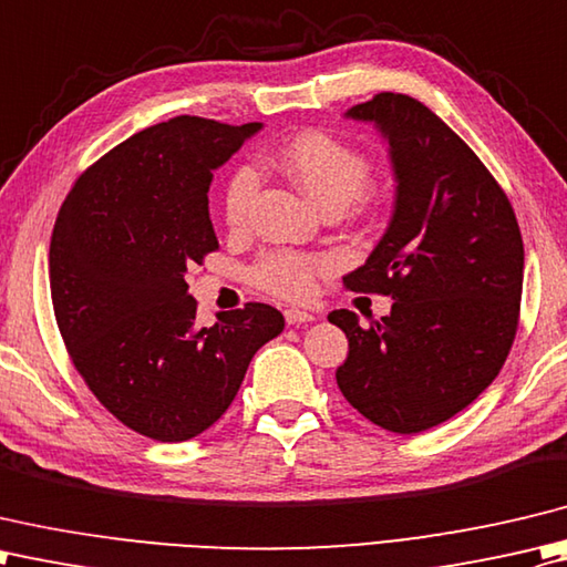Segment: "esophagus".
Masks as SVG:
<instances>
[{"label": "esophagus", "instance_id": "1", "mask_svg": "<svg viewBox=\"0 0 567 567\" xmlns=\"http://www.w3.org/2000/svg\"><path fill=\"white\" fill-rule=\"evenodd\" d=\"M284 318H286L288 326H300V322H310V320H316V316H310V313H306V310H298V308H288V310H284Z\"/></svg>", "mask_w": 567, "mask_h": 567}]
</instances>
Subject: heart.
<instances>
[{
  "label": "heart",
  "instance_id": "b5f03b06",
  "mask_svg": "<svg viewBox=\"0 0 567 567\" xmlns=\"http://www.w3.org/2000/svg\"><path fill=\"white\" fill-rule=\"evenodd\" d=\"M269 164L286 173L322 210H342L369 181V158L338 136L320 130H306L276 152ZM259 188V176L251 166H237L223 190V217L227 227L247 223L254 193ZM332 267L320 254H298L274 249L249 269V281L271 296L286 300L308 298L316 288V276Z\"/></svg>",
  "mask_w": 567,
  "mask_h": 567
}]
</instances>
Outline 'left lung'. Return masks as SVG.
<instances>
[{"label":"left lung","mask_w":567,"mask_h":567,"mask_svg":"<svg viewBox=\"0 0 567 567\" xmlns=\"http://www.w3.org/2000/svg\"><path fill=\"white\" fill-rule=\"evenodd\" d=\"M348 117L384 134L396 203L364 267L342 281L394 306L369 328L332 310L350 342L334 379L364 419L411 435L470 406L504 367L522 308V229L487 166L423 102L379 92Z\"/></svg>","instance_id":"8db88e82"}]
</instances>
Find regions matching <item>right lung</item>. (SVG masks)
<instances>
[{
  "instance_id": "right-lung-1",
  "label": "right lung",
  "mask_w": 567,
  "mask_h": 567,
  "mask_svg": "<svg viewBox=\"0 0 567 567\" xmlns=\"http://www.w3.org/2000/svg\"><path fill=\"white\" fill-rule=\"evenodd\" d=\"M259 122L181 114L95 161L55 217L49 279L58 330L87 389L158 443L207 431L235 401L254 352L284 330L267 303L195 326L186 271L215 251L213 171Z\"/></svg>"
}]
</instances>
